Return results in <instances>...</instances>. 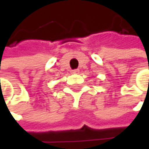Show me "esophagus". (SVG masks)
I'll return each mask as SVG.
<instances>
[{
  "mask_svg": "<svg viewBox=\"0 0 149 149\" xmlns=\"http://www.w3.org/2000/svg\"><path fill=\"white\" fill-rule=\"evenodd\" d=\"M72 73L73 74H77V73H79V70L78 69H75L72 71Z\"/></svg>",
  "mask_w": 149,
  "mask_h": 149,
  "instance_id": "esophagus-1",
  "label": "esophagus"
}]
</instances>
